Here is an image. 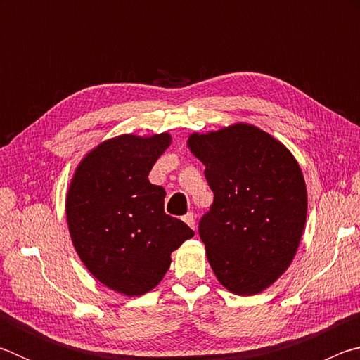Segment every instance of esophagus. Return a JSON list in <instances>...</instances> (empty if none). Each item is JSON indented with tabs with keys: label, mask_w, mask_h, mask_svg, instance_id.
I'll return each mask as SVG.
<instances>
[{
	"label": "esophagus",
	"mask_w": 360,
	"mask_h": 360,
	"mask_svg": "<svg viewBox=\"0 0 360 360\" xmlns=\"http://www.w3.org/2000/svg\"><path fill=\"white\" fill-rule=\"evenodd\" d=\"M182 221H184L192 230H195V216H193V212H187V214L182 217Z\"/></svg>",
	"instance_id": "esophagus-1"
}]
</instances>
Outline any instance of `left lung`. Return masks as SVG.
I'll list each match as a JSON object with an SVG mask.
<instances>
[{"instance_id": "1", "label": "left lung", "mask_w": 360, "mask_h": 360, "mask_svg": "<svg viewBox=\"0 0 360 360\" xmlns=\"http://www.w3.org/2000/svg\"><path fill=\"white\" fill-rule=\"evenodd\" d=\"M187 148L214 192L198 229L212 271L231 294H260L300 245L308 210L302 168L279 139L246 122L192 133Z\"/></svg>"}]
</instances>
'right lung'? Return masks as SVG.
I'll list each match as a JSON object with an SVG mask.
<instances>
[{
  "mask_svg": "<svg viewBox=\"0 0 360 360\" xmlns=\"http://www.w3.org/2000/svg\"><path fill=\"white\" fill-rule=\"evenodd\" d=\"M172 141L167 131L105 139L79 162L66 193L79 259L101 284L127 297L157 288L172 252L193 236L184 222L165 214V188L148 178Z\"/></svg>",
  "mask_w": 360,
  "mask_h": 360,
  "instance_id": "right-lung-1",
  "label": "right lung"
}]
</instances>
